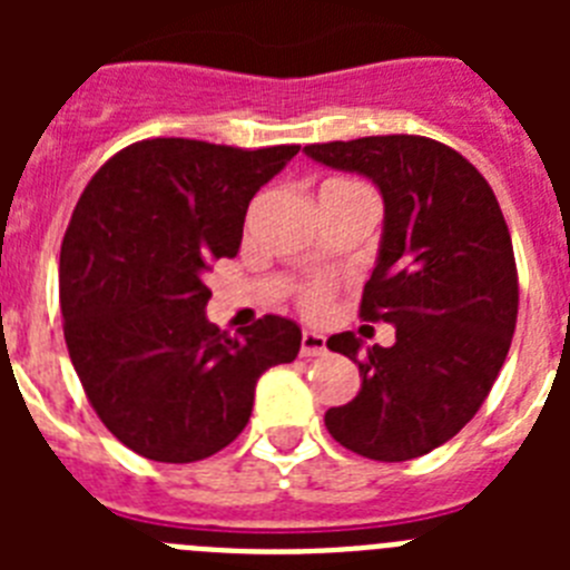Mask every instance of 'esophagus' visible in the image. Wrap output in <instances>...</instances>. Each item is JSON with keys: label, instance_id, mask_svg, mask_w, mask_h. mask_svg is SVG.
I'll list each match as a JSON object with an SVG mask.
<instances>
[{"label": "esophagus", "instance_id": "esophagus-1", "mask_svg": "<svg viewBox=\"0 0 570 570\" xmlns=\"http://www.w3.org/2000/svg\"><path fill=\"white\" fill-rule=\"evenodd\" d=\"M302 356H322L328 351V342L325 336L316 334V331H302V342H299Z\"/></svg>", "mask_w": 570, "mask_h": 570}]
</instances>
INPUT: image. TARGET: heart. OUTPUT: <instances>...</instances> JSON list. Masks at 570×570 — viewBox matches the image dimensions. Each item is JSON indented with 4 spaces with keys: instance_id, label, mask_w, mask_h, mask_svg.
<instances>
[{
    "instance_id": "1",
    "label": "heart",
    "mask_w": 570,
    "mask_h": 570,
    "mask_svg": "<svg viewBox=\"0 0 570 570\" xmlns=\"http://www.w3.org/2000/svg\"><path fill=\"white\" fill-rule=\"evenodd\" d=\"M328 185H356V183H342V179H334V183H328ZM302 305H305V311H308V314H320V311H325V305H328V288H325L322 282L308 285V288H305V294H302Z\"/></svg>"
}]
</instances>
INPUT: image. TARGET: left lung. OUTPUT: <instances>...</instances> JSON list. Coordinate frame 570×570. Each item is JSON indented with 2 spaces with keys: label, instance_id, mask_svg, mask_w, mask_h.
<instances>
[{
  "label": "left lung",
  "instance_id": "left-lung-1",
  "mask_svg": "<svg viewBox=\"0 0 570 570\" xmlns=\"http://www.w3.org/2000/svg\"><path fill=\"white\" fill-rule=\"evenodd\" d=\"M305 154L380 188L385 225L360 316L396 328L394 345L365 351L351 331L331 336V351L360 365L362 387L331 407L325 428L367 460H414L473 420L511 347L520 282L505 216L485 176L428 136H362Z\"/></svg>",
  "mask_w": 570,
  "mask_h": 570
}]
</instances>
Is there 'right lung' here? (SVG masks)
<instances>
[{
	"label": "right lung",
	"instance_id": "add662e5",
	"mask_svg": "<svg viewBox=\"0 0 570 570\" xmlns=\"http://www.w3.org/2000/svg\"><path fill=\"white\" fill-rule=\"evenodd\" d=\"M296 154L142 139L79 196L59 254L65 342L99 420L145 460L223 451L248 425L256 380L299 354L285 316L239 336L205 316L210 262L236 256L250 199Z\"/></svg>",
	"mask_w": 570,
	"mask_h": 570
}]
</instances>
